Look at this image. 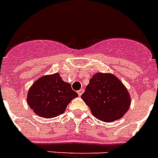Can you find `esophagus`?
<instances>
[{
	"label": "esophagus",
	"instance_id": "obj_1",
	"mask_svg": "<svg viewBox=\"0 0 158 158\" xmlns=\"http://www.w3.org/2000/svg\"><path fill=\"white\" fill-rule=\"evenodd\" d=\"M84 89H80V90H79V91H78V94H79V97L81 96L82 94H83V93H84Z\"/></svg>",
	"mask_w": 158,
	"mask_h": 158
}]
</instances>
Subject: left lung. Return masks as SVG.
I'll return each instance as SVG.
<instances>
[{"mask_svg": "<svg viewBox=\"0 0 158 158\" xmlns=\"http://www.w3.org/2000/svg\"><path fill=\"white\" fill-rule=\"evenodd\" d=\"M81 98L92 114L105 122L120 119L128 111L131 102L130 94L122 82L106 73L94 74Z\"/></svg>", "mask_w": 158, "mask_h": 158, "instance_id": "left-lung-1", "label": "left lung"}]
</instances>
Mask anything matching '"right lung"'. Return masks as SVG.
<instances>
[{
    "label": "right lung",
    "mask_w": 158,
    "mask_h": 158,
    "mask_svg": "<svg viewBox=\"0 0 158 158\" xmlns=\"http://www.w3.org/2000/svg\"><path fill=\"white\" fill-rule=\"evenodd\" d=\"M78 94L70 84L64 82L58 73L36 80L28 92L27 102L33 112L43 118L61 115Z\"/></svg>",
    "instance_id": "1"
}]
</instances>
